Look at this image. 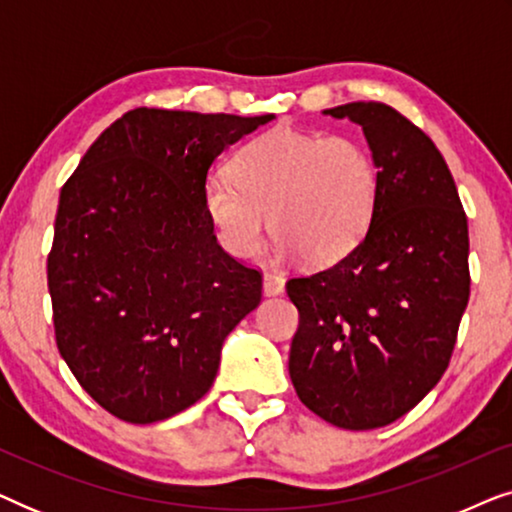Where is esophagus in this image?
<instances>
[{"mask_svg": "<svg viewBox=\"0 0 512 512\" xmlns=\"http://www.w3.org/2000/svg\"><path fill=\"white\" fill-rule=\"evenodd\" d=\"M284 277L275 272H265L263 275V293L265 296H282L284 293Z\"/></svg>", "mask_w": 512, "mask_h": 512, "instance_id": "obj_1", "label": "esophagus"}]
</instances>
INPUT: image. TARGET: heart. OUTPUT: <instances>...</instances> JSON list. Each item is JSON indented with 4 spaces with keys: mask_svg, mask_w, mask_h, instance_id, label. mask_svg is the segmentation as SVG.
I'll list each match as a JSON object with an SVG mask.
<instances>
[{
    "mask_svg": "<svg viewBox=\"0 0 512 512\" xmlns=\"http://www.w3.org/2000/svg\"><path fill=\"white\" fill-rule=\"evenodd\" d=\"M377 195L380 174L361 142L275 128L235 151L230 174H209L202 207L228 254H258L270 221L284 256L328 265L363 240Z\"/></svg>",
    "mask_w": 512,
    "mask_h": 512,
    "instance_id": "heart-1",
    "label": "heart"
}]
</instances>
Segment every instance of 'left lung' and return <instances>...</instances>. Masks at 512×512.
<instances>
[{"label": "left lung", "instance_id": "obj_1", "mask_svg": "<svg viewBox=\"0 0 512 512\" xmlns=\"http://www.w3.org/2000/svg\"><path fill=\"white\" fill-rule=\"evenodd\" d=\"M359 123L380 174L363 240L289 279L300 312L289 375L300 401L349 431L387 426L443 377L468 305V221L436 144L382 102L324 111Z\"/></svg>", "mask_w": 512, "mask_h": 512}]
</instances>
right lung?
Returning a JSON list of instances; mask_svg holds the SVG:
<instances>
[{"label":"right lung","mask_w":512,"mask_h":512,"mask_svg":"<svg viewBox=\"0 0 512 512\" xmlns=\"http://www.w3.org/2000/svg\"><path fill=\"white\" fill-rule=\"evenodd\" d=\"M272 118L132 109L62 186L48 254L55 340L123 422L200 401L223 340L261 303V272L216 242L202 186L223 149Z\"/></svg>","instance_id":"right-lung-1"}]
</instances>
